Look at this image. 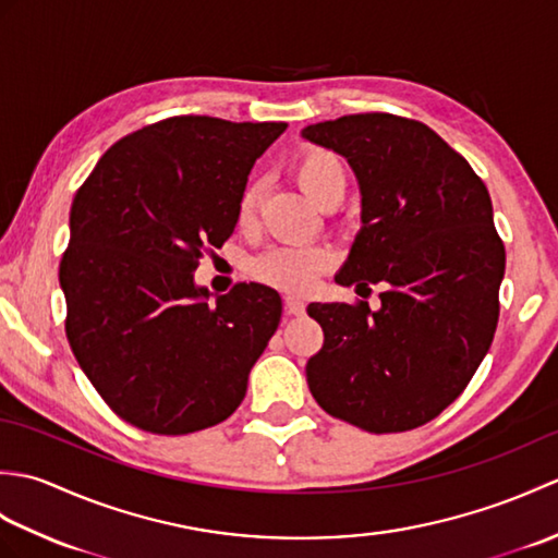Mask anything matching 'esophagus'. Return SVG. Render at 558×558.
I'll return each instance as SVG.
<instances>
[{
	"label": "esophagus",
	"instance_id": "obj_1",
	"mask_svg": "<svg viewBox=\"0 0 558 558\" xmlns=\"http://www.w3.org/2000/svg\"><path fill=\"white\" fill-rule=\"evenodd\" d=\"M286 312H288L290 316L304 314V302H302L300 298H294V294H288V298H286Z\"/></svg>",
	"mask_w": 558,
	"mask_h": 558
}]
</instances>
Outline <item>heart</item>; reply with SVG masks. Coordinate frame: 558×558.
<instances>
[{"label": "heart", "instance_id": "obj_1", "mask_svg": "<svg viewBox=\"0 0 558 558\" xmlns=\"http://www.w3.org/2000/svg\"><path fill=\"white\" fill-rule=\"evenodd\" d=\"M292 172L298 177L304 194L314 204L326 206L328 201L345 196L348 189V170L345 162L340 160L338 153L318 146H304L292 162ZM260 196H264V184L248 182L240 201H236V225L242 230L252 228ZM330 252L322 244H304V242H282L260 252L252 260V272L266 286H272L286 292H304L314 286V280L330 266Z\"/></svg>", "mask_w": 558, "mask_h": 558}]
</instances>
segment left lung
<instances>
[{"instance_id": "obj_1", "label": "left lung", "mask_w": 558, "mask_h": 558, "mask_svg": "<svg viewBox=\"0 0 558 558\" xmlns=\"http://www.w3.org/2000/svg\"><path fill=\"white\" fill-rule=\"evenodd\" d=\"M362 192V230L338 286H381L369 304L306 306L324 348L306 384L328 414L372 434L432 422L475 376L499 322L506 248L487 186L429 126L386 112L310 124Z\"/></svg>"}]
</instances>
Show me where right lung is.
<instances>
[{"mask_svg": "<svg viewBox=\"0 0 558 558\" xmlns=\"http://www.w3.org/2000/svg\"><path fill=\"white\" fill-rule=\"evenodd\" d=\"M286 129L170 117L117 141L74 196L59 264L66 338L100 398L138 429L201 432L244 400L280 294L240 282L210 304L194 270L234 232L246 177Z\"/></svg>", "mask_w": 558, "mask_h": 558, "instance_id": "obj_1", "label": "right lung"}]
</instances>
